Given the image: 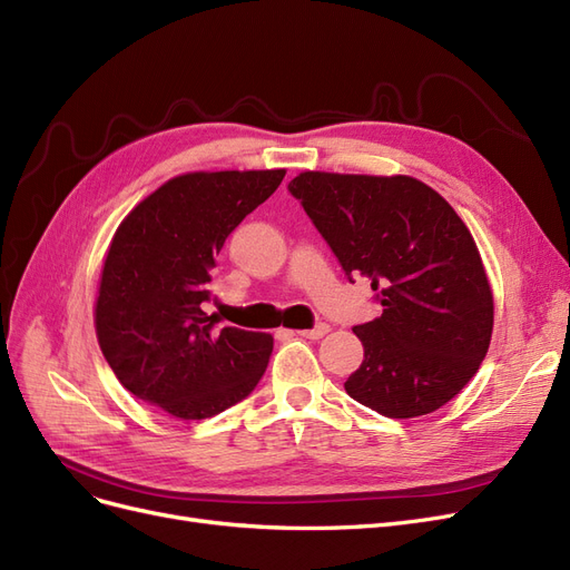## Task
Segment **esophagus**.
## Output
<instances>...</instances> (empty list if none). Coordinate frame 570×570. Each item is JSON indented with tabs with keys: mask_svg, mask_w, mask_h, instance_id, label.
<instances>
[{
	"mask_svg": "<svg viewBox=\"0 0 570 570\" xmlns=\"http://www.w3.org/2000/svg\"><path fill=\"white\" fill-rule=\"evenodd\" d=\"M298 335H303V338H309V341H320L324 338V335L328 333V324H317L314 328H307V331H296Z\"/></svg>",
	"mask_w": 570,
	"mask_h": 570,
	"instance_id": "1",
	"label": "esophagus"
}]
</instances>
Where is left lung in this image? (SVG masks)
<instances>
[{
	"label": "left lung",
	"mask_w": 570,
	"mask_h": 570,
	"mask_svg": "<svg viewBox=\"0 0 570 570\" xmlns=\"http://www.w3.org/2000/svg\"><path fill=\"white\" fill-rule=\"evenodd\" d=\"M354 284L366 277L383 314L352 331L364 362L347 394L387 417L444 406L491 345L493 293L468 225L409 176L305 171L288 183Z\"/></svg>",
	"instance_id": "obj_1"
}]
</instances>
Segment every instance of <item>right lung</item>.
<instances>
[{"mask_svg": "<svg viewBox=\"0 0 570 570\" xmlns=\"http://www.w3.org/2000/svg\"><path fill=\"white\" fill-rule=\"evenodd\" d=\"M286 171L171 178L124 218L102 265L100 350L119 383L180 420L246 399L267 368L272 335L216 328L208 303L225 239L279 187Z\"/></svg>", "mask_w": 570, "mask_h": 570, "instance_id": "obj_1", "label": "right lung"}]
</instances>
